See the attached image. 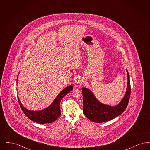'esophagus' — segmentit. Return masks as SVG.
<instances>
[{
    "label": "esophagus",
    "mask_w": 150,
    "mask_h": 150,
    "mask_svg": "<svg viewBox=\"0 0 150 150\" xmlns=\"http://www.w3.org/2000/svg\"><path fill=\"white\" fill-rule=\"evenodd\" d=\"M83 82V79H82V78H81V77H79V76L77 77V78H76V80H75V84H77V85L82 84Z\"/></svg>",
    "instance_id": "esophagus-1"
}]
</instances>
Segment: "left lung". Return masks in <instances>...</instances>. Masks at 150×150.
Wrapping results in <instances>:
<instances>
[{"instance_id":"left-lung-1","label":"left lung","mask_w":150,"mask_h":150,"mask_svg":"<svg viewBox=\"0 0 150 150\" xmlns=\"http://www.w3.org/2000/svg\"><path fill=\"white\" fill-rule=\"evenodd\" d=\"M127 91L120 102L116 106H110L100 102L94 95L92 91L87 88H82L83 97V113L86 117L94 122L100 123L114 119L121 115L126 109L130 95V83L128 71Z\"/></svg>"}]
</instances>
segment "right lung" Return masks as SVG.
I'll return each instance as SVG.
<instances>
[{"mask_svg":"<svg viewBox=\"0 0 150 150\" xmlns=\"http://www.w3.org/2000/svg\"><path fill=\"white\" fill-rule=\"evenodd\" d=\"M18 76V75L17 78V83ZM72 89L73 86L71 85L66 87L58 94L55 100L48 107L40 111H31L26 108L22 105L20 100H19L18 96L17 97L22 110L30 120L39 124L52 123L56 121L61 115L60 102L61 100L67 93L72 91Z\"/></svg>","mask_w":150,"mask_h":150,"instance_id":"obj_1","label":"right lung"}]
</instances>
